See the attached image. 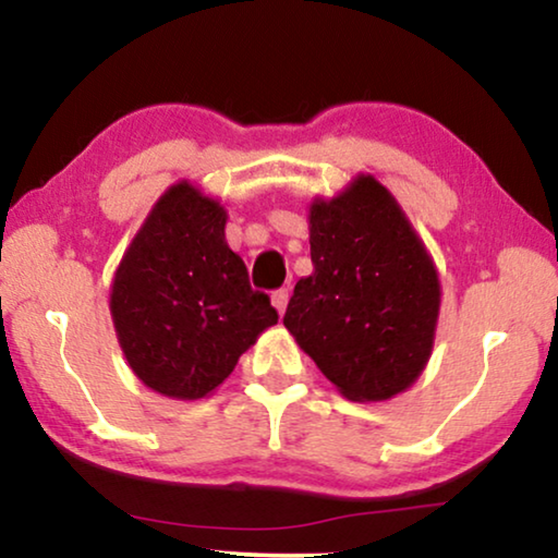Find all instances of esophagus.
<instances>
[{"label":"esophagus","mask_w":558,"mask_h":558,"mask_svg":"<svg viewBox=\"0 0 558 558\" xmlns=\"http://www.w3.org/2000/svg\"><path fill=\"white\" fill-rule=\"evenodd\" d=\"M288 298H290V293L286 288H280V290H276V293L270 295V303H272V308H276L280 316L282 313H286V308H288Z\"/></svg>","instance_id":"esophagus-1"}]
</instances>
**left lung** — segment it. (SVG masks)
Returning a JSON list of instances; mask_svg holds the SVG:
<instances>
[{"mask_svg":"<svg viewBox=\"0 0 558 558\" xmlns=\"http://www.w3.org/2000/svg\"><path fill=\"white\" fill-rule=\"evenodd\" d=\"M313 272L295 282L282 324L336 391L387 402L435 349L437 265L402 204L372 174L308 204Z\"/></svg>","mask_w":558,"mask_h":558,"instance_id":"8db88e82","label":"left lung"}]
</instances>
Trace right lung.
<instances>
[{"mask_svg": "<svg viewBox=\"0 0 558 558\" xmlns=\"http://www.w3.org/2000/svg\"><path fill=\"white\" fill-rule=\"evenodd\" d=\"M227 209L190 179L148 209L111 282V318L141 384L179 402L215 395L240 356L278 324L225 240Z\"/></svg>", "mask_w": 558, "mask_h": 558, "instance_id": "add662e5", "label": "right lung"}]
</instances>
